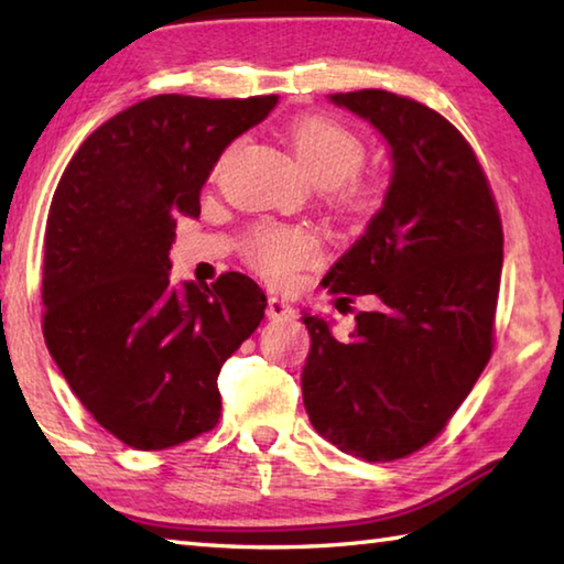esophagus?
Masks as SVG:
<instances>
[{"instance_id":"34e87169","label":"esophagus","mask_w":564,"mask_h":564,"mask_svg":"<svg viewBox=\"0 0 564 564\" xmlns=\"http://www.w3.org/2000/svg\"><path fill=\"white\" fill-rule=\"evenodd\" d=\"M265 313H269V318H273V321H283V318L295 316L293 305L285 299H279V295H271L269 305H265Z\"/></svg>"}]
</instances>
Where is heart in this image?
I'll use <instances>...</instances> for the list:
<instances>
[{
  "label": "heart",
  "instance_id": "b5f03b06",
  "mask_svg": "<svg viewBox=\"0 0 564 564\" xmlns=\"http://www.w3.org/2000/svg\"><path fill=\"white\" fill-rule=\"evenodd\" d=\"M291 149L308 176L316 184L328 186L350 178L366 159V147L358 133L326 117L295 123L291 129ZM348 194L360 196L362 191L360 186H350ZM246 256L269 279L289 281L293 271L318 259L321 246L318 238L305 228L261 226L248 236Z\"/></svg>",
  "mask_w": 564,
  "mask_h": 564
}]
</instances>
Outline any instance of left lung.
<instances>
[{
  "label": "left lung",
  "instance_id": "1",
  "mask_svg": "<svg viewBox=\"0 0 564 564\" xmlns=\"http://www.w3.org/2000/svg\"><path fill=\"white\" fill-rule=\"evenodd\" d=\"M383 137L390 181L366 231L330 265L338 303L368 295L348 340L311 316L301 388L313 427L368 463L443 431L492 350L502 226L473 149L451 121L383 89L328 94Z\"/></svg>",
  "mask_w": 564,
  "mask_h": 564
}]
</instances>
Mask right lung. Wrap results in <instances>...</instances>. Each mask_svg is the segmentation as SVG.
Masks as SVG:
<instances>
[{
  "instance_id": "add662e5",
  "label": "right lung",
  "mask_w": 564,
  "mask_h": 564,
  "mask_svg": "<svg viewBox=\"0 0 564 564\" xmlns=\"http://www.w3.org/2000/svg\"><path fill=\"white\" fill-rule=\"evenodd\" d=\"M279 97L159 94L84 141L54 191L44 231V340L101 427L164 451L218 423V373L259 328L261 285L224 273L171 283L176 218L202 214L218 159Z\"/></svg>"
}]
</instances>
